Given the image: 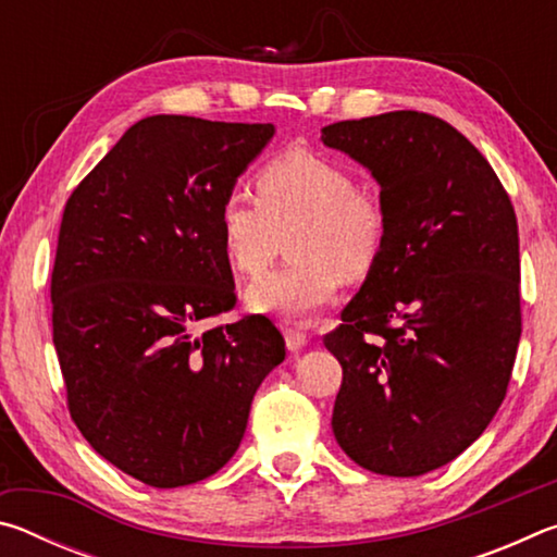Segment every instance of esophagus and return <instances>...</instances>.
Instances as JSON below:
<instances>
[{"mask_svg": "<svg viewBox=\"0 0 557 557\" xmlns=\"http://www.w3.org/2000/svg\"><path fill=\"white\" fill-rule=\"evenodd\" d=\"M282 334H285V344H287L292 354L299 351V348H305L307 342H309L307 334L299 332V329H295V326H285V329H282Z\"/></svg>", "mask_w": 557, "mask_h": 557, "instance_id": "1", "label": "esophagus"}]
</instances>
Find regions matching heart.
<instances>
[{
	"label": "heart",
	"mask_w": 557,
	"mask_h": 557,
	"mask_svg": "<svg viewBox=\"0 0 557 557\" xmlns=\"http://www.w3.org/2000/svg\"><path fill=\"white\" fill-rule=\"evenodd\" d=\"M256 199L231 191L215 213L223 256L243 277H258L275 260L289 233L287 268L245 289L256 314L309 322L332 305L346 282L366 280L388 240V211L351 169L312 149L292 147L252 178Z\"/></svg>",
	"instance_id": "b5f03b06"
}]
</instances>
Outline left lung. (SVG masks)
I'll list each match as a JSON object with an SVG mask.
<instances>
[{
    "label": "left lung",
    "instance_id": "1",
    "mask_svg": "<svg viewBox=\"0 0 557 557\" xmlns=\"http://www.w3.org/2000/svg\"><path fill=\"white\" fill-rule=\"evenodd\" d=\"M326 147L381 186L388 240L324 346L342 363L332 428L358 467L420 476L502 408L521 338L511 199L484 154L418 110L334 122Z\"/></svg>",
    "mask_w": 557,
    "mask_h": 557
}]
</instances>
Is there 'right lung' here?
Returning a JSON list of instances; mask_svg holds the SVG:
<instances>
[{"label": "right lung", "instance_id": "obj_1", "mask_svg": "<svg viewBox=\"0 0 557 557\" xmlns=\"http://www.w3.org/2000/svg\"><path fill=\"white\" fill-rule=\"evenodd\" d=\"M272 125L152 115L65 201L51 272L69 410L110 465L157 488L196 484L238 449L252 395L285 361L265 317L235 307L215 213Z\"/></svg>", "mask_w": 557, "mask_h": 557}]
</instances>
